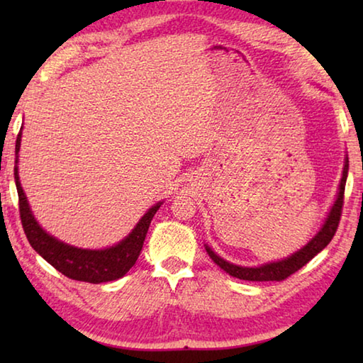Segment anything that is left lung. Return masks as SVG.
Masks as SVG:
<instances>
[{
  "label": "left lung",
  "mask_w": 363,
  "mask_h": 363,
  "mask_svg": "<svg viewBox=\"0 0 363 363\" xmlns=\"http://www.w3.org/2000/svg\"><path fill=\"white\" fill-rule=\"evenodd\" d=\"M347 171H349V158L346 155V158H344L342 176H341L340 187H337L335 203L331 205L327 218H325L322 227L318 229L315 235L312 237L303 248L294 251L291 256L284 257V259H279V261H274V262L261 264V266L247 267V266H237V264L223 259V257L214 253L208 245H205L208 256H210L214 261V264H218L225 274H229L232 277L240 279V280L280 281V280H285L286 277H290L291 274H294L296 270L306 266L312 257L320 253V251L331 242V238H333L335 232L337 229V224H340V218L342 211V203H344L342 199H344V187H346V179H347Z\"/></svg>",
  "instance_id": "1"
}]
</instances>
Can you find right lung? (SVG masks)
Listing matches in <instances>:
<instances>
[{
    "instance_id": "right-lung-1",
    "label": "right lung",
    "mask_w": 363,
    "mask_h": 363,
    "mask_svg": "<svg viewBox=\"0 0 363 363\" xmlns=\"http://www.w3.org/2000/svg\"><path fill=\"white\" fill-rule=\"evenodd\" d=\"M22 140V130L16 140V167L14 179L17 194H19V211L23 230L28 238L32 248L38 253L43 259H46L54 269H57L65 277L89 281V284H102V281L118 280L136 264L138 257L143 250L147 230H149L150 220L155 216L158 208L163 201L153 205L147 210L134 229L123 238L121 242L102 250H88L78 248L73 245L59 240L51 233H48L35 219L32 208L28 205L27 195L23 192L19 179V150Z\"/></svg>"
}]
</instances>
